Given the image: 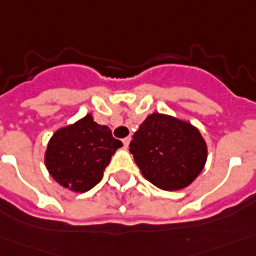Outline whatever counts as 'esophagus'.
Masks as SVG:
<instances>
[{"instance_id": "1", "label": "esophagus", "mask_w": 256, "mask_h": 256, "mask_svg": "<svg viewBox=\"0 0 256 256\" xmlns=\"http://www.w3.org/2000/svg\"><path fill=\"white\" fill-rule=\"evenodd\" d=\"M130 142H131V136H126V138L122 139V144H124L125 148H128V146H130Z\"/></svg>"}]
</instances>
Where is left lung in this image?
I'll return each instance as SVG.
<instances>
[{
	"mask_svg": "<svg viewBox=\"0 0 256 256\" xmlns=\"http://www.w3.org/2000/svg\"><path fill=\"white\" fill-rule=\"evenodd\" d=\"M130 152L148 181L166 191L182 190L202 172L208 149L190 122L153 112L132 136Z\"/></svg>",
	"mask_w": 256,
	"mask_h": 256,
	"instance_id": "8db88e82",
	"label": "left lung"
}]
</instances>
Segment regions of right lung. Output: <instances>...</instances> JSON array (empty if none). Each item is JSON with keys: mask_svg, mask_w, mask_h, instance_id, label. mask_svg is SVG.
<instances>
[{"mask_svg": "<svg viewBox=\"0 0 256 256\" xmlns=\"http://www.w3.org/2000/svg\"><path fill=\"white\" fill-rule=\"evenodd\" d=\"M121 146L108 126L98 125L88 114L52 135L46 150V167L60 185L86 192L100 182L111 156Z\"/></svg>", "mask_w": 256, "mask_h": 256, "instance_id": "obj_1", "label": "right lung"}]
</instances>
